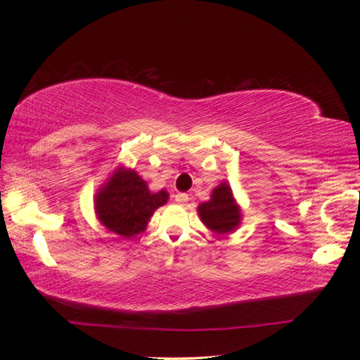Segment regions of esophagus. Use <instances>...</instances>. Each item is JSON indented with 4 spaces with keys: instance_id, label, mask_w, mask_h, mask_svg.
<instances>
[{
    "instance_id": "1",
    "label": "esophagus",
    "mask_w": 360,
    "mask_h": 360,
    "mask_svg": "<svg viewBox=\"0 0 360 360\" xmlns=\"http://www.w3.org/2000/svg\"><path fill=\"white\" fill-rule=\"evenodd\" d=\"M174 202L179 203V205H186L188 202V195L187 193H176L174 195Z\"/></svg>"
}]
</instances>
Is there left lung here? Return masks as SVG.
I'll use <instances>...</instances> for the list:
<instances>
[{"label": "left lung", "instance_id": "obj_1", "mask_svg": "<svg viewBox=\"0 0 360 360\" xmlns=\"http://www.w3.org/2000/svg\"><path fill=\"white\" fill-rule=\"evenodd\" d=\"M200 217L206 227L216 233H229L240 224V210L233 202L229 184L222 182L211 193V200L198 206Z\"/></svg>", "mask_w": 360, "mask_h": 360}]
</instances>
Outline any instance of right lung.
I'll list each match as a JSON object with an SVG mask.
<instances>
[{
  "mask_svg": "<svg viewBox=\"0 0 360 360\" xmlns=\"http://www.w3.org/2000/svg\"><path fill=\"white\" fill-rule=\"evenodd\" d=\"M167 200L165 191L152 193L135 172L120 168L96 195L95 210L106 229L130 238L141 233L154 211Z\"/></svg>",
  "mask_w": 360,
  "mask_h": 360,
  "instance_id": "add662e5",
  "label": "right lung"
}]
</instances>
